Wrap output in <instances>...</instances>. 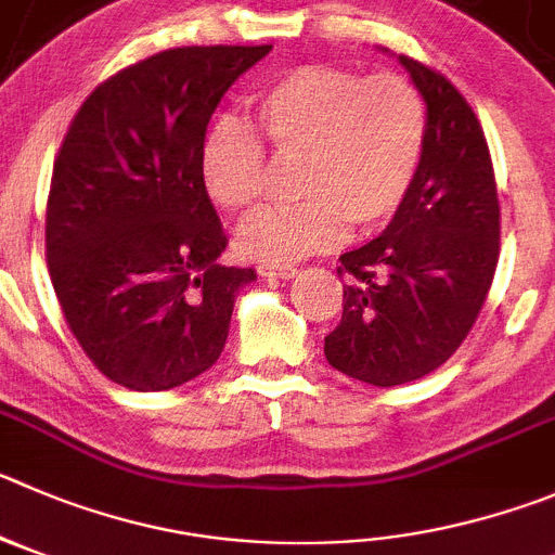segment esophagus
I'll use <instances>...</instances> for the list:
<instances>
[{
    "label": "esophagus",
    "instance_id": "obj_1",
    "mask_svg": "<svg viewBox=\"0 0 555 555\" xmlns=\"http://www.w3.org/2000/svg\"><path fill=\"white\" fill-rule=\"evenodd\" d=\"M257 273H260V276H268V279H293L295 273H298V268H295V266H271V262H260V266H257Z\"/></svg>",
    "mask_w": 555,
    "mask_h": 555
}]
</instances>
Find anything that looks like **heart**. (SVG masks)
Wrapping results in <instances>:
<instances>
[{
  "label": "heart",
  "mask_w": 555,
  "mask_h": 555,
  "mask_svg": "<svg viewBox=\"0 0 555 555\" xmlns=\"http://www.w3.org/2000/svg\"><path fill=\"white\" fill-rule=\"evenodd\" d=\"M257 126L273 158L293 164L295 205L243 224L237 243L260 262H293L345 235L386 224L411 191L427 139L418 92L397 74L359 76L328 65L295 67L257 98ZM207 194L246 214L266 196L262 144L221 122L202 150Z\"/></svg>",
  "instance_id": "b5f03b06"
}]
</instances>
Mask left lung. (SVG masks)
Masks as SVG:
<instances>
[{
    "mask_svg": "<svg viewBox=\"0 0 555 555\" xmlns=\"http://www.w3.org/2000/svg\"><path fill=\"white\" fill-rule=\"evenodd\" d=\"M397 60L427 106L422 164L386 230L339 257L345 304L325 336L334 370L380 388L429 375L463 345L499 266V194L479 120L452 81Z\"/></svg>",
    "mask_w": 555,
    "mask_h": 555,
    "instance_id": "obj_1",
    "label": "left lung"
}]
</instances>
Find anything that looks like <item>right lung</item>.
<instances>
[{"instance_id": "obj_1", "label": "right lung", "mask_w": 555, "mask_h": 555, "mask_svg": "<svg viewBox=\"0 0 555 555\" xmlns=\"http://www.w3.org/2000/svg\"><path fill=\"white\" fill-rule=\"evenodd\" d=\"M271 46H185L103 81L51 175L46 260L92 364L133 391H167L219 361L254 268L219 266L224 227L202 150L216 106Z\"/></svg>"}]
</instances>
